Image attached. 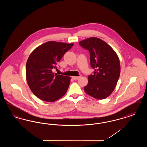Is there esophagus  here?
Segmentation results:
<instances>
[{"instance_id":"obj_1","label":"esophagus","mask_w":147,"mask_h":147,"mask_svg":"<svg viewBox=\"0 0 147 147\" xmlns=\"http://www.w3.org/2000/svg\"><path fill=\"white\" fill-rule=\"evenodd\" d=\"M79 77H76V76H73V77H71V78H72V79H74V80H77V79H78V78H79Z\"/></svg>"}]
</instances>
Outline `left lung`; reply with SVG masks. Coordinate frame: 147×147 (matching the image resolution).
Wrapping results in <instances>:
<instances>
[{"label":"left lung","instance_id":"1","mask_svg":"<svg viewBox=\"0 0 147 147\" xmlns=\"http://www.w3.org/2000/svg\"><path fill=\"white\" fill-rule=\"evenodd\" d=\"M90 52V65L95 69L89 76L85 92L92 97L102 100L109 96L119 80L121 67L119 57L112 47L101 39L92 37L79 42Z\"/></svg>","mask_w":147,"mask_h":147}]
</instances>
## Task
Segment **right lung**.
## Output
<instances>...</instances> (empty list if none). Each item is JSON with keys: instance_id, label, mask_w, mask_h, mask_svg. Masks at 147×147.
<instances>
[{"instance_id": "right-lung-1", "label": "right lung", "mask_w": 147, "mask_h": 147, "mask_svg": "<svg viewBox=\"0 0 147 147\" xmlns=\"http://www.w3.org/2000/svg\"><path fill=\"white\" fill-rule=\"evenodd\" d=\"M74 43L51 41L36 47L30 54L26 65V78L30 90L42 101L54 102L67 91L70 77L53 72L57 63Z\"/></svg>"}]
</instances>
